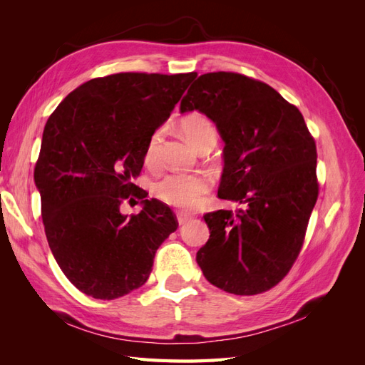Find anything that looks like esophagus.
Here are the masks:
<instances>
[{"label":"esophagus","instance_id":"esophagus-1","mask_svg":"<svg viewBox=\"0 0 365 365\" xmlns=\"http://www.w3.org/2000/svg\"><path fill=\"white\" fill-rule=\"evenodd\" d=\"M176 217H178V224H180V225L187 224V222H189V220L192 219L190 215H185V213H178V215H176Z\"/></svg>","mask_w":365,"mask_h":365}]
</instances>
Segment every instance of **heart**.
<instances>
[{
  "label": "heart",
  "instance_id": "obj_1",
  "mask_svg": "<svg viewBox=\"0 0 365 365\" xmlns=\"http://www.w3.org/2000/svg\"><path fill=\"white\" fill-rule=\"evenodd\" d=\"M184 137L197 149L208 140L216 141V129L207 117L193 114L181 121ZM161 141V130H155L148 141L145 161L152 165L157 163L158 148ZM212 181L202 173H168L153 185V193L164 204L178 208H193L201 197L210 190Z\"/></svg>",
  "mask_w": 365,
  "mask_h": 365
}]
</instances>
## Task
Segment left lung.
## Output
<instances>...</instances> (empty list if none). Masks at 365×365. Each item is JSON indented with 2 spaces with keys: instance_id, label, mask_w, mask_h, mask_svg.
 <instances>
[{
  "instance_id": "1",
  "label": "left lung",
  "mask_w": 365,
  "mask_h": 365,
  "mask_svg": "<svg viewBox=\"0 0 365 365\" xmlns=\"http://www.w3.org/2000/svg\"><path fill=\"white\" fill-rule=\"evenodd\" d=\"M180 111L216 125L225 143L217 196L242 205L204 215L210 239L197 264L225 292L271 289L300 252L318 197L317 148L302 113L269 85L225 71L197 77Z\"/></svg>"
}]
</instances>
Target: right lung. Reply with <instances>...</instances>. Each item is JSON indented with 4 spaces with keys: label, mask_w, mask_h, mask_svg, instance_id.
Instances as JSON below:
<instances>
[{
    "label": "right lung",
    "mask_w": 365,
    "mask_h": 365,
    "mask_svg": "<svg viewBox=\"0 0 365 365\" xmlns=\"http://www.w3.org/2000/svg\"><path fill=\"white\" fill-rule=\"evenodd\" d=\"M195 77L118 73L88 81L43 128L35 168L43 228L59 268L83 294L114 300L138 289L178 227L172 210L146 200L134 180L149 138ZM129 194L142 204L130 218L119 212Z\"/></svg>",
    "instance_id": "obj_1"
}]
</instances>
